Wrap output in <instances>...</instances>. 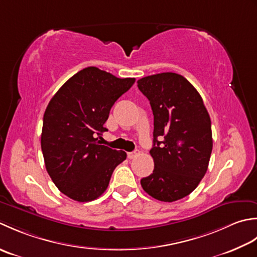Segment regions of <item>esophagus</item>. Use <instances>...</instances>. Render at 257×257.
<instances>
[{"label":"esophagus","mask_w":257,"mask_h":257,"mask_svg":"<svg viewBox=\"0 0 257 257\" xmlns=\"http://www.w3.org/2000/svg\"><path fill=\"white\" fill-rule=\"evenodd\" d=\"M139 154H140V152H139V151L128 152V153H127V158H128L130 160H132V159H135L136 156H139Z\"/></svg>","instance_id":"obj_1"}]
</instances>
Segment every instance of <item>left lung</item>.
Returning a JSON list of instances; mask_svg holds the SVG:
<instances>
[{
    "instance_id": "left-lung-1",
    "label": "left lung",
    "mask_w": 257,
    "mask_h": 257,
    "mask_svg": "<svg viewBox=\"0 0 257 257\" xmlns=\"http://www.w3.org/2000/svg\"><path fill=\"white\" fill-rule=\"evenodd\" d=\"M138 86L154 115L150 151L154 170L141 185L156 200L175 202L191 194L207 171L213 148L211 118L200 93L180 74L145 76Z\"/></svg>"
}]
</instances>
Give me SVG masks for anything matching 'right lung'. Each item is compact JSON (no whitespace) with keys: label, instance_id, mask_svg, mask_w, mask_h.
I'll return each instance as SVG.
<instances>
[{"label":"right lung","instance_id":"obj_1","mask_svg":"<svg viewBox=\"0 0 257 257\" xmlns=\"http://www.w3.org/2000/svg\"><path fill=\"white\" fill-rule=\"evenodd\" d=\"M135 78H118L95 66L77 72L51 98L43 117L41 148L56 187L77 202L101 196L112 173L126 159L124 151L98 141L109 111Z\"/></svg>","mask_w":257,"mask_h":257}]
</instances>
